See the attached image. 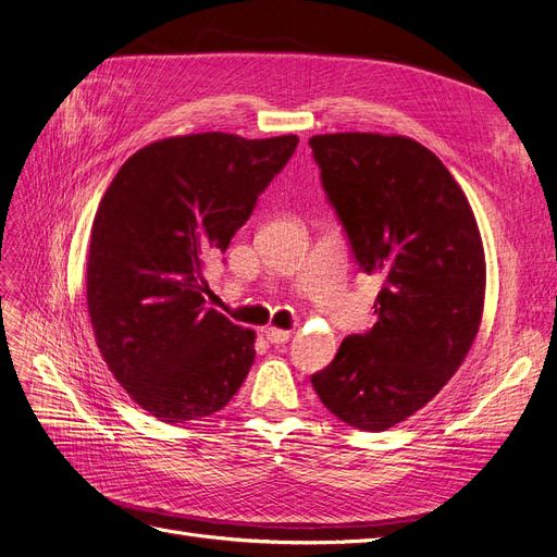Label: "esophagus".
<instances>
[{
	"instance_id": "obj_1",
	"label": "esophagus",
	"mask_w": 557,
	"mask_h": 557,
	"mask_svg": "<svg viewBox=\"0 0 557 557\" xmlns=\"http://www.w3.org/2000/svg\"><path fill=\"white\" fill-rule=\"evenodd\" d=\"M264 339L269 344H285L290 339V330H278V327H267L264 330Z\"/></svg>"
}]
</instances>
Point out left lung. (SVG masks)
Segmentation results:
<instances>
[{
  "instance_id": "left-lung-1",
  "label": "left lung",
  "mask_w": 557,
  "mask_h": 557,
  "mask_svg": "<svg viewBox=\"0 0 557 557\" xmlns=\"http://www.w3.org/2000/svg\"><path fill=\"white\" fill-rule=\"evenodd\" d=\"M309 146L352 258L383 278L376 325L346 336L311 385L346 425L383 432L423 409L476 339L479 225L442 160L409 137L342 132Z\"/></svg>"
}]
</instances>
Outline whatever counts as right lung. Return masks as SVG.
<instances>
[{
	"mask_svg": "<svg viewBox=\"0 0 557 557\" xmlns=\"http://www.w3.org/2000/svg\"><path fill=\"white\" fill-rule=\"evenodd\" d=\"M295 134L205 132L137 150L107 188L88 252V313L127 395L162 423L221 411L256 360V332L205 307V260L225 252L295 153Z\"/></svg>",
	"mask_w": 557,
	"mask_h": 557,
	"instance_id": "1",
	"label": "right lung"
}]
</instances>
